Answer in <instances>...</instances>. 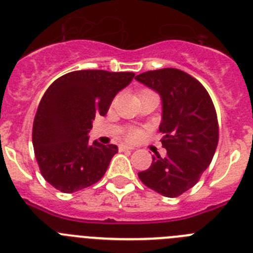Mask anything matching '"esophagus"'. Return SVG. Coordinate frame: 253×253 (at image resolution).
Here are the masks:
<instances>
[{"mask_svg": "<svg viewBox=\"0 0 253 253\" xmlns=\"http://www.w3.org/2000/svg\"><path fill=\"white\" fill-rule=\"evenodd\" d=\"M134 147L128 146V144H120L119 146V151H133Z\"/></svg>", "mask_w": 253, "mask_h": 253, "instance_id": "obj_1", "label": "esophagus"}]
</instances>
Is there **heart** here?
Instances as JSON below:
<instances>
[{
	"instance_id": "1",
	"label": "heart",
	"mask_w": 253,
	"mask_h": 253,
	"mask_svg": "<svg viewBox=\"0 0 253 253\" xmlns=\"http://www.w3.org/2000/svg\"><path fill=\"white\" fill-rule=\"evenodd\" d=\"M140 134H142V131H140L139 129L131 128L129 129L128 131V138H130V139H137V138L140 137Z\"/></svg>"
}]
</instances>
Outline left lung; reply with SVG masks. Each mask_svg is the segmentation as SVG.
<instances>
[{
	"label": "left lung",
	"instance_id": "8db88e82",
	"mask_svg": "<svg viewBox=\"0 0 253 253\" xmlns=\"http://www.w3.org/2000/svg\"><path fill=\"white\" fill-rule=\"evenodd\" d=\"M138 82L160 93L162 100V147L166 157L153 156L148 169L138 172L149 189L176 198L196 185L218 146L215 107L198 80L176 68L140 73Z\"/></svg>",
	"mask_w": 253,
	"mask_h": 253
}]
</instances>
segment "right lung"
Listing matches in <instances>:
<instances>
[{"instance_id":"add662e5","label":"right lung","mask_w":253,"mask_h":253,"mask_svg":"<svg viewBox=\"0 0 253 253\" xmlns=\"http://www.w3.org/2000/svg\"><path fill=\"white\" fill-rule=\"evenodd\" d=\"M133 72L75 71L55 80L38 106L33 146L43 177L62 193H75L105 175L115 144L90 143L96 115H106L114 97L128 86Z\"/></svg>"}]
</instances>
